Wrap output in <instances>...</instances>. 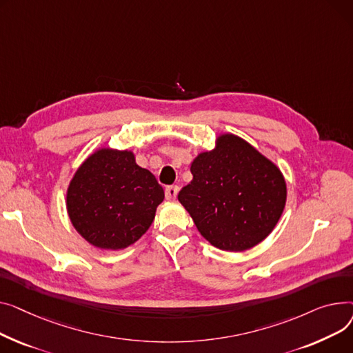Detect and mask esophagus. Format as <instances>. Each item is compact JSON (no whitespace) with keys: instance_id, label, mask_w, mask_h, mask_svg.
Listing matches in <instances>:
<instances>
[{"instance_id":"1","label":"esophagus","mask_w":353,"mask_h":353,"mask_svg":"<svg viewBox=\"0 0 353 353\" xmlns=\"http://www.w3.org/2000/svg\"><path fill=\"white\" fill-rule=\"evenodd\" d=\"M178 191H179V186H176V185L167 186V188H165V196H167L168 201H172V199L176 198Z\"/></svg>"}]
</instances>
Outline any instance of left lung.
Returning <instances> with one entry per match:
<instances>
[{"mask_svg":"<svg viewBox=\"0 0 353 353\" xmlns=\"http://www.w3.org/2000/svg\"><path fill=\"white\" fill-rule=\"evenodd\" d=\"M191 174L178 201L211 245L243 252L274 231L286 203V181L254 145L219 134L212 150L194 158Z\"/></svg>","mask_w":353,"mask_h":353,"instance_id":"left-lung-1","label":"left lung"}]
</instances>
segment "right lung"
Listing matches in <instances>:
<instances>
[{
    "label": "right lung",
    "instance_id": "add662e5",
    "mask_svg": "<svg viewBox=\"0 0 353 353\" xmlns=\"http://www.w3.org/2000/svg\"><path fill=\"white\" fill-rule=\"evenodd\" d=\"M165 194L157 178L135 162L130 150H95L74 172L67 214L75 231L105 251L135 243L154 222Z\"/></svg>",
    "mask_w": 353,
    "mask_h": 353
}]
</instances>
